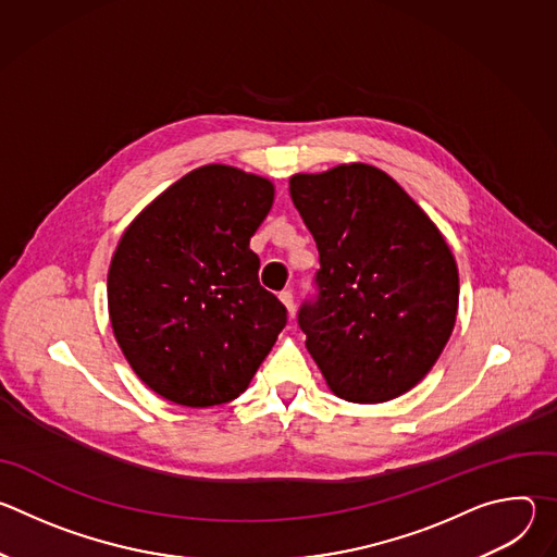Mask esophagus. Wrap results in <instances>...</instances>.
I'll return each mask as SVG.
<instances>
[{
  "instance_id": "1",
  "label": "esophagus",
  "mask_w": 557,
  "mask_h": 557,
  "mask_svg": "<svg viewBox=\"0 0 557 557\" xmlns=\"http://www.w3.org/2000/svg\"><path fill=\"white\" fill-rule=\"evenodd\" d=\"M280 299H282V304L288 308V312L293 314V310H295V295H293V290H288V288L282 290V293H280Z\"/></svg>"
}]
</instances>
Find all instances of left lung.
Masks as SVG:
<instances>
[{"mask_svg":"<svg viewBox=\"0 0 557 557\" xmlns=\"http://www.w3.org/2000/svg\"><path fill=\"white\" fill-rule=\"evenodd\" d=\"M320 269L297 324L331 389L383 404L436 363L456 322L458 269L441 231L387 174L342 165L290 178Z\"/></svg>","mask_w":557,"mask_h":557,"instance_id":"left-lung-1","label":"left lung"}]
</instances>
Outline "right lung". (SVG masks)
Masks as SVG:
<instances>
[{"mask_svg": "<svg viewBox=\"0 0 557 557\" xmlns=\"http://www.w3.org/2000/svg\"><path fill=\"white\" fill-rule=\"evenodd\" d=\"M273 185L207 165L158 196L123 233L108 273L114 337L145 385L209 408L240 396L286 326L249 249Z\"/></svg>", "mask_w": 557, "mask_h": 557, "instance_id": "add662e5", "label": "right lung"}]
</instances>
